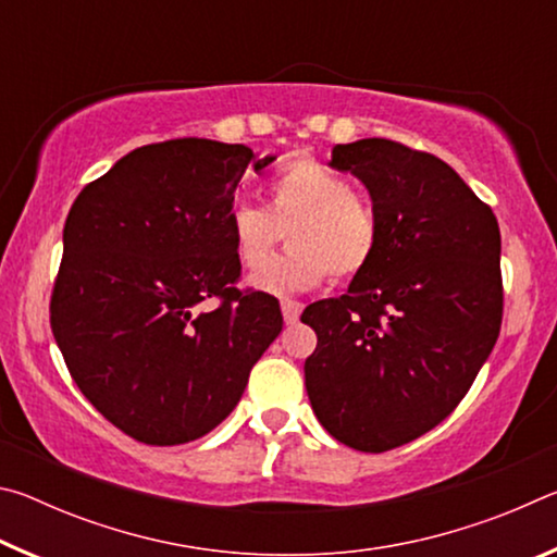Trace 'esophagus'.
Masks as SVG:
<instances>
[{"mask_svg":"<svg viewBox=\"0 0 557 557\" xmlns=\"http://www.w3.org/2000/svg\"><path fill=\"white\" fill-rule=\"evenodd\" d=\"M280 305H282V317H285L287 324H295L297 319H299V314H301V307H305V305H301V301L289 299V297L282 299Z\"/></svg>","mask_w":557,"mask_h":557,"instance_id":"34e87169","label":"esophagus"}]
</instances>
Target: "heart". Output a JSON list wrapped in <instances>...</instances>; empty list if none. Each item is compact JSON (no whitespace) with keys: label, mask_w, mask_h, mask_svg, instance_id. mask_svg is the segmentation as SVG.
Listing matches in <instances>:
<instances>
[{"label":"heart","mask_w":557,"mask_h":557,"mask_svg":"<svg viewBox=\"0 0 557 557\" xmlns=\"http://www.w3.org/2000/svg\"><path fill=\"white\" fill-rule=\"evenodd\" d=\"M268 203H238L228 231L245 270L259 272L281 235L293 248L256 277L262 289L309 287L326 275L354 280L371 265L381 223L371 201L354 191L344 174L314 157H297L268 178Z\"/></svg>","instance_id":"b5f03b06"}]
</instances>
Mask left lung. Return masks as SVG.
Segmentation results:
<instances>
[{
  "label": "left lung",
  "mask_w": 557,
  "mask_h": 557,
  "mask_svg": "<svg viewBox=\"0 0 557 557\" xmlns=\"http://www.w3.org/2000/svg\"><path fill=\"white\" fill-rule=\"evenodd\" d=\"M369 188L379 252L348 292L314 301L305 385L317 420L358 451H388L457 408L502 332L494 211L435 154L383 137L332 149Z\"/></svg>",
  "instance_id": "left-lung-1"
}]
</instances>
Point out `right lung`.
Segmentation results:
<instances>
[{
	"label": "right lung",
	"mask_w": 557,
	"mask_h": 557,
	"mask_svg": "<svg viewBox=\"0 0 557 557\" xmlns=\"http://www.w3.org/2000/svg\"><path fill=\"white\" fill-rule=\"evenodd\" d=\"M250 147L145 145L90 182L63 225L51 332L102 418L145 445H184L228 418L282 332L280 301L238 289L228 219Z\"/></svg>",
	"instance_id": "obj_1"
}]
</instances>
